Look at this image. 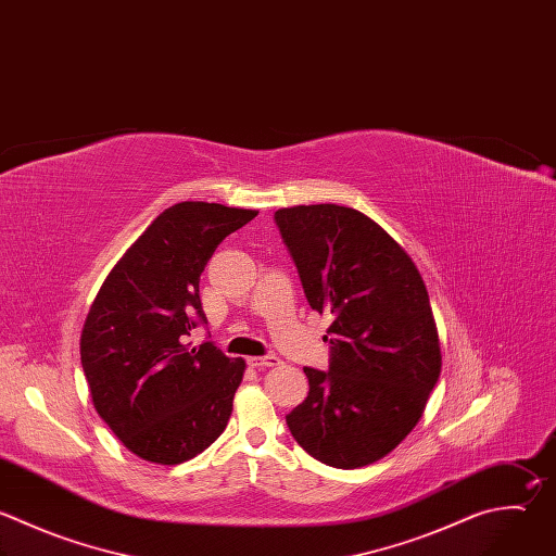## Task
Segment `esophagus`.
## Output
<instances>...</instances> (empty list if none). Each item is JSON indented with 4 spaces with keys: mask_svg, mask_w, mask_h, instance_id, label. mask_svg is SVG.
<instances>
[{
    "mask_svg": "<svg viewBox=\"0 0 556 556\" xmlns=\"http://www.w3.org/2000/svg\"><path fill=\"white\" fill-rule=\"evenodd\" d=\"M281 359L277 355H253L249 357V364L253 368H264V366H277Z\"/></svg>",
    "mask_w": 556,
    "mask_h": 556,
    "instance_id": "esophagus-1",
    "label": "esophagus"
}]
</instances>
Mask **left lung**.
I'll return each mask as SVG.
<instances>
[{
    "label": "left lung",
    "mask_w": 556,
    "mask_h": 556,
    "mask_svg": "<svg viewBox=\"0 0 556 556\" xmlns=\"http://www.w3.org/2000/svg\"><path fill=\"white\" fill-rule=\"evenodd\" d=\"M275 220L312 309L333 316L329 371L303 368L309 393L288 428L329 467L371 465L413 432L441 376L426 283L402 244L357 210L296 205Z\"/></svg>",
    "instance_id": "1"
}]
</instances>
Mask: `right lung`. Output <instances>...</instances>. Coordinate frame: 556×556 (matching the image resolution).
Masks as SVG:
<instances>
[{"instance_id":"1","label":"right lung","mask_w":556,"mask_h":556,"mask_svg":"<svg viewBox=\"0 0 556 556\" xmlns=\"http://www.w3.org/2000/svg\"><path fill=\"white\" fill-rule=\"evenodd\" d=\"M255 210L185 201L130 244L100 286L80 333L91 402L135 456L180 465L227 428L247 362L188 342L205 320L199 281L218 244Z\"/></svg>"}]
</instances>
